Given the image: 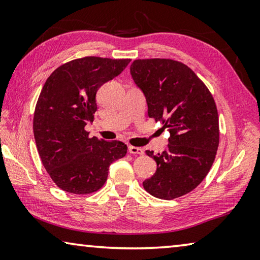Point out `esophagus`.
Wrapping results in <instances>:
<instances>
[{"mask_svg":"<svg viewBox=\"0 0 260 260\" xmlns=\"http://www.w3.org/2000/svg\"><path fill=\"white\" fill-rule=\"evenodd\" d=\"M128 151H129V153H132V155H143V149L142 148L129 146Z\"/></svg>","mask_w":260,"mask_h":260,"instance_id":"34e87169","label":"esophagus"}]
</instances>
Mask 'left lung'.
Listing matches in <instances>:
<instances>
[{
    "label": "left lung",
    "mask_w": 260,
    "mask_h": 260,
    "mask_svg": "<svg viewBox=\"0 0 260 260\" xmlns=\"http://www.w3.org/2000/svg\"><path fill=\"white\" fill-rule=\"evenodd\" d=\"M131 74L146 96L148 116L171 134L165 151H146L157 171L143 187L157 199H178L199 186L213 164L219 146L217 105L205 83L181 61L136 59Z\"/></svg>",
    "instance_id": "1"
}]
</instances>
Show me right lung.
<instances>
[{
	"instance_id": "obj_1",
	"label": "right lung",
	"mask_w": 260,
	"mask_h": 260,
	"mask_svg": "<svg viewBox=\"0 0 260 260\" xmlns=\"http://www.w3.org/2000/svg\"><path fill=\"white\" fill-rule=\"evenodd\" d=\"M129 61L82 57L60 65L43 85L35 105L34 139L43 166L61 190L98 191L107 181L109 166L125 157V143L89 138L85 126L98 110L96 91Z\"/></svg>"
}]
</instances>
